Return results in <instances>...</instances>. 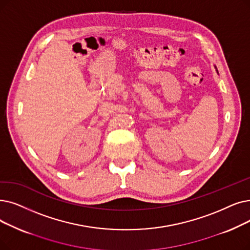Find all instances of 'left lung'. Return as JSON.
I'll list each match as a JSON object with an SVG mask.
<instances>
[{
    "label": "left lung",
    "instance_id": "obj_1",
    "mask_svg": "<svg viewBox=\"0 0 250 250\" xmlns=\"http://www.w3.org/2000/svg\"><path fill=\"white\" fill-rule=\"evenodd\" d=\"M215 69H216V67H215ZM216 72H218V70H216ZM219 73V72H218Z\"/></svg>",
    "mask_w": 250,
    "mask_h": 250
}]
</instances>
